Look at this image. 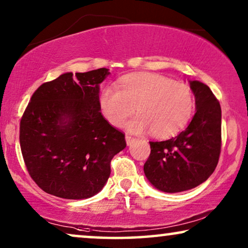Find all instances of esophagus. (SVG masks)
Segmentation results:
<instances>
[{
    "mask_svg": "<svg viewBox=\"0 0 248 248\" xmlns=\"http://www.w3.org/2000/svg\"><path fill=\"white\" fill-rule=\"evenodd\" d=\"M135 140H137V139L132 138V137H130V135H126V137H125V141H126V144H127V145L133 144L134 142H135Z\"/></svg>",
    "mask_w": 248,
    "mask_h": 248,
    "instance_id": "1",
    "label": "esophagus"
}]
</instances>
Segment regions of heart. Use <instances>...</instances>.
<instances>
[{
	"label": "heart",
	"instance_id": "b5f03b06",
	"mask_svg": "<svg viewBox=\"0 0 248 248\" xmlns=\"http://www.w3.org/2000/svg\"><path fill=\"white\" fill-rule=\"evenodd\" d=\"M120 88L108 86L99 98L104 116L114 126H121L135 108L140 115L126 123L132 133L151 130L155 137L169 138L191 120L194 98L185 84L160 74L138 73L121 78Z\"/></svg>",
	"mask_w": 248,
	"mask_h": 248
}]
</instances>
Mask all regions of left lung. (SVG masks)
<instances>
[{"mask_svg": "<svg viewBox=\"0 0 248 248\" xmlns=\"http://www.w3.org/2000/svg\"><path fill=\"white\" fill-rule=\"evenodd\" d=\"M195 97V114L177 137L150 142L143 170L149 183L165 193L194 188L218 165L221 148V107L206 84L188 81Z\"/></svg>", "mask_w": 248, "mask_h": 248, "instance_id": "8db88e82", "label": "left lung"}]
</instances>
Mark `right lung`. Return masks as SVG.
<instances>
[{
    "label": "right lung",
    "mask_w": 248,
    "mask_h": 248,
    "mask_svg": "<svg viewBox=\"0 0 248 248\" xmlns=\"http://www.w3.org/2000/svg\"><path fill=\"white\" fill-rule=\"evenodd\" d=\"M106 67L61 74L32 94L20 122V147L29 175L43 191L89 199L109 178L110 160L126 147L124 134L100 111Z\"/></svg>",
    "instance_id": "right-lung-1"
}]
</instances>
